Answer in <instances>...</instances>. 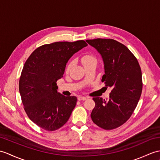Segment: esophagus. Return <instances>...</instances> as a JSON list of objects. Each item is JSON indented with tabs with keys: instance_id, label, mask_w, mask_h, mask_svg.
Wrapping results in <instances>:
<instances>
[{
	"instance_id": "34e87169",
	"label": "esophagus",
	"mask_w": 160,
	"mask_h": 160,
	"mask_svg": "<svg viewBox=\"0 0 160 160\" xmlns=\"http://www.w3.org/2000/svg\"><path fill=\"white\" fill-rule=\"evenodd\" d=\"M78 99L79 100V101H84V100L87 99L86 97H82V96H79L78 98Z\"/></svg>"
}]
</instances>
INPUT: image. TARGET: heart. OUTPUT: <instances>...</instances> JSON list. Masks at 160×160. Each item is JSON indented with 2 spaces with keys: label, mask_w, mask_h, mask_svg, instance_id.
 Listing matches in <instances>:
<instances>
[{
  "label": "heart",
  "mask_w": 160,
  "mask_h": 160,
  "mask_svg": "<svg viewBox=\"0 0 160 160\" xmlns=\"http://www.w3.org/2000/svg\"><path fill=\"white\" fill-rule=\"evenodd\" d=\"M81 61H82V62L84 67L88 64H91L92 62H97V59H96V58L94 57V56H92L91 54L84 55L83 57H82ZM72 65V62H69L68 67H67V70H69L70 68H71Z\"/></svg>",
  "instance_id": "b5f03b06"
}]
</instances>
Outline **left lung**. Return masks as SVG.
Listing matches in <instances>:
<instances>
[{
	"label": "left lung",
	"mask_w": 160,
	"mask_h": 160,
	"mask_svg": "<svg viewBox=\"0 0 160 160\" xmlns=\"http://www.w3.org/2000/svg\"><path fill=\"white\" fill-rule=\"evenodd\" d=\"M86 42L101 54L104 64L102 82L111 87L110 98H93L92 121L110 130L124 124L134 111L142 90V72L135 56L123 44L112 39Z\"/></svg>",
	"instance_id": "obj_1"
}]
</instances>
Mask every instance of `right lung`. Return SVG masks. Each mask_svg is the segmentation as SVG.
Listing matches in <instances>:
<instances>
[{
  "label": "right lung",
  "instance_id": "1",
  "mask_svg": "<svg viewBox=\"0 0 160 160\" xmlns=\"http://www.w3.org/2000/svg\"><path fill=\"white\" fill-rule=\"evenodd\" d=\"M86 46L83 40L46 44L33 51L24 63L19 82L22 102L30 119L45 130L61 128L76 105L75 96L65 97L57 91V81L69 58Z\"/></svg>",
  "mask_w": 160,
  "mask_h": 160
}]
</instances>
